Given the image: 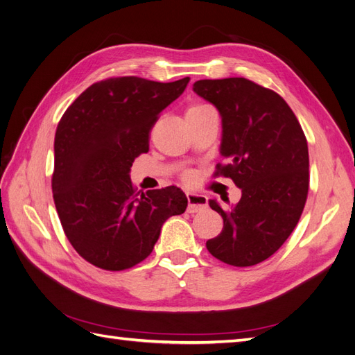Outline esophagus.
I'll use <instances>...</instances> for the list:
<instances>
[{"instance_id":"1","label":"esophagus","mask_w":355,"mask_h":355,"mask_svg":"<svg viewBox=\"0 0 355 355\" xmlns=\"http://www.w3.org/2000/svg\"><path fill=\"white\" fill-rule=\"evenodd\" d=\"M187 198H188V211L189 213H196V211H200V210L207 207V197H204L201 194L188 192Z\"/></svg>"}]
</instances>
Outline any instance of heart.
I'll return each mask as SVG.
<instances>
[{"label":"heart","mask_w":355,"mask_h":355,"mask_svg":"<svg viewBox=\"0 0 355 355\" xmlns=\"http://www.w3.org/2000/svg\"><path fill=\"white\" fill-rule=\"evenodd\" d=\"M207 108H211V106H209V105H206V103H200V102H197V103H191V105L188 106V110H187V115H189V114H196V112L204 111V110H207Z\"/></svg>","instance_id":"obj_1"}]
</instances>
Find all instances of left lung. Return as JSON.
Returning a JSON list of instances; mask_svg holds the SVG:
<instances>
[{
  "mask_svg": "<svg viewBox=\"0 0 355 355\" xmlns=\"http://www.w3.org/2000/svg\"><path fill=\"white\" fill-rule=\"evenodd\" d=\"M194 92L222 115L220 153L227 163L214 176L231 178L241 200L223 210L222 232L206 243L216 259L252 266L272 256L293 232L309 188L305 133L280 94L247 78L200 80Z\"/></svg>",
  "mask_w": 355,
  "mask_h": 355,
  "instance_id": "obj_1",
  "label": "left lung"
}]
</instances>
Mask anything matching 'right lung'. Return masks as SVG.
<instances>
[{
  "mask_svg": "<svg viewBox=\"0 0 355 355\" xmlns=\"http://www.w3.org/2000/svg\"><path fill=\"white\" fill-rule=\"evenodd\" d=\"M189 77L158 83L112 77L92 84L62 115L55 136L53 200L69 243L92 265L128 270L151 254L163 223L188 200L178 187L136 192L133 161L149 151L159 112Z\"/></svg>",
  "mask_w": 355,
  "mask_h": 355,
  "instance_id": "right-lung-1",
  "label": "right lung"
}]
</instances>
